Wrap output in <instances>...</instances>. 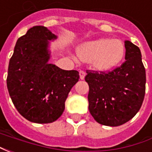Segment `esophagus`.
Masks as SVG:
<instances>
[{"instance_id":"34e87169","label":"esophagus","mask_w":152,"mask_h":152,"mask_svg":"<svg viewBox=\"0 0 152 152\" xmlns=\"http://www.w3.org/2000/svg\"><path fill=\"white\" fill-rule=\"evenodd\" d=\"M79 75H80V80L85 79V77H86V72H85L84 71H80Z\"/></svg>"}]
</instances>
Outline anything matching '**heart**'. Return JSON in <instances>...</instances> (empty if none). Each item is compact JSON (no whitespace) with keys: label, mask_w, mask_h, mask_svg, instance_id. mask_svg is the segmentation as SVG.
I'll return each instance as SVG.
<instances>
[{"label":"heart","mask_w":152,"mask_h":152,"mask_svg":"<svg viewBox=\"0 0 152 152\" xmlns=\"http://www.w3.org/2000/svg\"><path fill=\"white\" fill-rule=\"evenodd\" d=\"M125 53L124 44L117 39L100 38L88 41L77 48V53L83 62L90 63L99 72H107L118 66Z\"/></svg>","instance_id":"heart-1"}]
</instances>
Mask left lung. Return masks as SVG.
<instances>
[{"label":"left lung","instance_id":"1","mask_svg":"<svg viewBox=\"0 0 152 152\" xmlns=\"http://www.w3.org/2000/svg\"><path fill=\"white\" fill-rule=\"evenodd\" d=\"M125 62L108 73L87 71L89 110L98 123L119 126L130 121L141 108L146 89V71L140 49L124 41Z\"/></svg>","mask_w":152,"mask_h":152}]
</instances>
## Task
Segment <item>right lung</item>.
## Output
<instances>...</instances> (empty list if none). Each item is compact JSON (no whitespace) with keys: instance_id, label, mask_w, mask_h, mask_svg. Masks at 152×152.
<instances>
[{"instance_id":"right-lung-1","label":"right lung","mask_w":152,"mask_h":152,"mask_svg":"<svg viewBox=\"0 0 152 152\" xmlns=\"http://www.w3.org/2000/svg\"><path fill=\"white\" fill-rule=\"evenodd\" d=\"M56 35L43 26H35L18 38L10 60L7 88L14 105L28 121L47 124L57 121L79 72L66 71L49 63L50 41Z\"/></svg>"}]
</instances>
